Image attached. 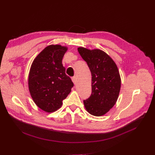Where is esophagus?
I'll use <instances>...</instances> for the list:
<instances>
[{
    "label": "esophagus",
    "mask_w": 155,
    "mask_h": 155,
    "mask_svg": "<svg viewBox=\"0 0 155 155\" xmlns=\"http://www.w3.org/2000/svg\"><path fill=\"white\" fill-rule=\"evenodd\" d=\"M72 82H73V83L74 84H77V77H72Z\"/></svg>",
    "instance_id": "1"
}]
</instances>
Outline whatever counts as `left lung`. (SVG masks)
<instances>
[{"instance_id":"obj_1","label":"left lung","mask_w":155,"mask_h":155,"mask_svg":"<svg viewBox=\"0 0 155 155\" xmlns=\"http://www.w3.org/2000/svg\"><path fill=\"white\" fill-rule=\"evenodd\" d=\"M92 74V94L84 101L85 109L96 117L103 116L114 107L119 95L121 79L114 61L100 49L78 47Z\"/></svg>"}]
</instances>
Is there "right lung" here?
Returning <instances> with one entry per match:
<instances>
[{
	"instance_id": "add662e5",
	"label": "right lung",
	"mask_w": 155,
	"mask_h": 155,
	"mask_svg": "<svg viewBox=\"0 0 155 155\" xmlns=\"http://www.w3.org/2000/svg\"><path fill=\"white\" fill-rule=\"evenodd\" d=\"M68 47L51 45L45 47L31 64L28 89L36 105L47 113L59 109L73 87L65 73L62 60Z\"/></svg>"
}]
</instances>
